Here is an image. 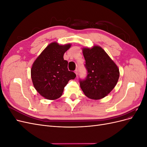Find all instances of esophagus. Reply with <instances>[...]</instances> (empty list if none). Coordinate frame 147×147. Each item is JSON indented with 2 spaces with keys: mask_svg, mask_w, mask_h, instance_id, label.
I'll return each instance as SVG.
<instances>
[{
  "mask_svg": "<svg viewBox=\"0 0 147 147\" xmlns=\"http://www.w3.org/2000/svg\"><path fill=\"white\" fill-rule=\"evenodd\" d=\"M75 74H76L77 75H78V69H75Z\"/></svg>",
  "mask_w": 147,
  "mask_h": 147,
  "instance_id": "34e87169",
  "label": "esophagus"
}]
</instances>
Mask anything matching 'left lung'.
Listing matches in <instances>:
<instances>
[{"instance_id": "left-lung-1", "label": "left lung", "mask_w": 147, "mask_h": 147, "mask_svg": "<svg viewBox=\"0 0 147 147\" xmlns=\"http://www.w3.org/2000/svg\"><path fill=\"white\" fill-rule=\"evenodd\" d=\"M84 67L87 76L80 79L84 94L92 99H100L107 96L116 86L119 77L117 65L101 47L84 48Z\"/></svg>"}]
</instances>
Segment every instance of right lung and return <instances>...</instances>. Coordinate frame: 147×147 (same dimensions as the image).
Instances as JSON below:
<instances>
[{
	"label": "right lung",
	"mask_w": 147,
	"mask_h": 147,
	"mask_svg": "<svg viewBox=\"0 0 147 147\" xmlns=\"http://www.w3.org/2000/svg\"><path fill=\"white\" fill-rule=\"evenodd\" d=\"M70 44L60 45L53 42L44 50L31 68L34 86L40 94L49 100L60 97L70 80L76 74L67 68L68 62L64 59V53Z\"/></svg>",
	"instance_id": "obj_1"
}]
</instances>
